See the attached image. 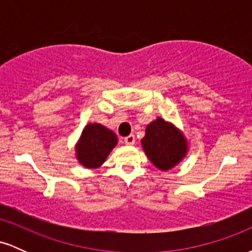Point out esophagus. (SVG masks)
Returning a JSON list of instances; mask_svg holds the SVG:
<instances>
[{"instance_id": "1", "label": "esophagus", "mask_w": 252, "mask_h": 252, "mask_svg": "<svg viewBox=\"0 0 252 252\" xmlns=\"http://www.w3.org/2000/svg\"><path fill=\"white\" fill-rule=\"evenodd\" d=\"M124 143L128 144V146H132L135 143V136L134 135H129L126 137H124Z\"/></svg>"}]
</instances>
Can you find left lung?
Wrapping results in <instances>:
<instances>
[{
  "label": "left lung",
  "instance_id": "left-lung-1",
  "mask_svg": "<svg viewBox=\"0 0 252 252\" xmlns=\"http://www.w3.org/2000/svg\"><path fill=\"white\" fill-rule=\"evenodd\" d=\"M141 144L147 158L163 172L178 166L189 153V141L184 132L161 117L147 126Z\"/></svg>",
  "mask_w": 252,
  "mask_h": 252
}]
</instances>
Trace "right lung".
I'll use <instances>...</instances> for the list:
<instances>
[{
    "mask_svg": "<svg viewBox=\"0 0 252 252\" xmlns=\"http://www.w3.org/2000/svg\"><path fill=\"white\" fill-rule=\"evenodd\" d=\"M117 143V135L112 130L99 123L86 124L74 146L78 162L85 168H98Z\"/></svg>",
    "mask_w": 252,
    "mask_h": 252,
    "instance_id": "obj_1",
    "label": "right lung"
}]
</instances>
